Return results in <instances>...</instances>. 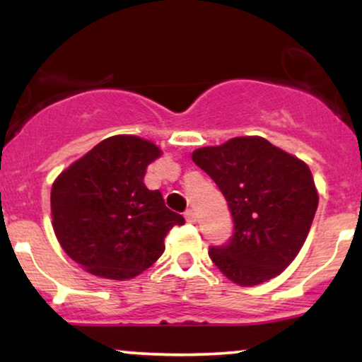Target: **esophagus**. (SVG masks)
I'll use <instances>...</instances> for the list:
<instances>
[{
  "mask_svg": "<svg viewBox=\"0 0 362 362\" xmlns=\"http://www.w3.org/2000/svg\"><path fill=\"white\" fill-rule=\"evenodd\" d=\"M185 217H186V221L189 222V224H196L197 217H196V212L192 211V209H187V211L185 212Z\"/></svg>",
  "mask_w": 362,
  "mask_h": 362,
  "instance_id": "esophagus-1",
  "label": "esophagus"
}]
</instances>
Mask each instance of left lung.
<instances>
[{"label": "left lung", "instance_id": "obj_1", "mask_svg": "<svg viewBox=\"0 0 362 362\" xmlns=\"http://www.w3.org/2000/svg\"><path fill=\"white\" fill-rule=\"evenodd\" d=\"M229 204L234 234L209 257L230 281L260 285L280 275L303 247L318 207L308 165L262 136H237L192 153Z\"/></svg>", "mask_w": 362, "mask_h": 362}]
</instances>
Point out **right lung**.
Instances as JSON below:
<instances>
[{
  "label": "right lung",
  "instance_id": "obj_1",
  "mask_svg": "<svg viewBox=\"0 0 362 362\" xmlns=\"http://www.w3.org/2000/svg\"><path fill=\"white\" fill-rule=\"evenodd\" d=\"M161 150L133 135H115L92 148L56 177L52 227L64 252L88 274L128 280L165 252V237L185 217L143 182Z\"/></svg>",
  "mask_w": 362,
  "mask_h": 362
}]
</instances>
